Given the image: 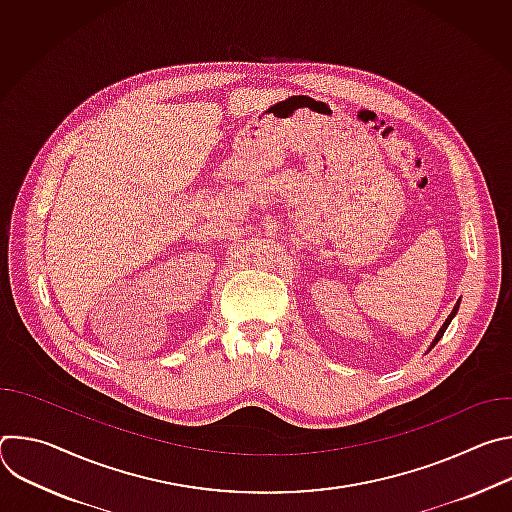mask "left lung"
Masks as SVG:
<instances>
[{
    "label": "left lung",
    "instance_id": "obj_1",
    "mask_svg": "<svg viewBox=\"0 0 512 512\" xmlns=\"http://www.w3.org/2000/svg\"><path fill=\"white\" fill-rule=\"evenodd\" d=\"M458 308H460V302H458V304H456V306H454V310H452V314H450V316H448V320H446V322H444V326H442V328H440V332H437V336H435V340H433V344H431V346H435V344H437V342H440V338H442V336H444V332H446V330H448V326H450V322H452V318H454V316H456V312H458Z\"/></svg>",
    "mask_w": 512,
    "mask_h": 512
}]
</instances>
